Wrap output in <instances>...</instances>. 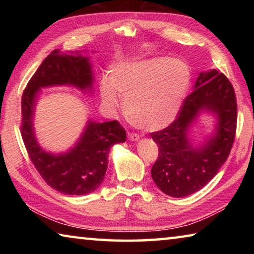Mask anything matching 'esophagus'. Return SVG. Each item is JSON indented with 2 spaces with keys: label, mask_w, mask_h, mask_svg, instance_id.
<instances>
[{
  "label": "esophagus",
  "mask_w": 254,
  "mask_h": 254,
  "mask_svg": "<svg viewBox=\"0 0 254 254\" xmlns=\"http://www.w3.org/2000/svg\"><path fill=\"white\" fill-rule=\"evenodd\" d=\"M128 140H131V141H137L140 139V136H139V134H135V133H128Z\"/></svg>",
  "instance_id": "esophagus-1"
}]
</instances>
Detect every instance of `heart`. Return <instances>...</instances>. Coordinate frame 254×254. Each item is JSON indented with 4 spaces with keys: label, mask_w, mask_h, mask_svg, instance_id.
I'll return each mask as SVG.
<instances>
[{
    "label": "heart",
    "mask_w": 254,
    "mask_h": 254,
    "mask_svg": "<svg viewBox=\"0 0 254 254\" xmlns=\"http://www.w3.org/2000/svg\"><path fill=\"white\" fill-rule=\"evenodd\" d=\"M190 69L182 60L154 57L111 68L100 84L102 101L109 106L124 100L127 119L135 127L157 131L177 117L190 85Z\"/></svg>",
    "instance_id": "1"
}]
</instances>
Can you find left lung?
<instances>
[{
	"label": "left lung",
	"mask_w": 254,
	"mask_h": 254,
	"mask_svg": "<svg viewBox=\"0 0 254 254\" xmlns=\"http://www.w3.org/2000/svg\"><path fill=\"white\" fill-rule=\"evenodd\" d=\"M236 110L233 86L225 75L217 69L201 71L177 119L168 127L151 133L159 148L151 176L161 191L180 198L199 190L217 175L234 142ZM201 113L213 114L217 124L203 144L194 146L189 133Z\"/></svg>",
	"instance_id": "obj_1"
}]
</instances>
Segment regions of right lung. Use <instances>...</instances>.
<instances>
[{"label": "right lung", "instance_id": "obj_1", "mask_svg": "<svg viewBox=\"0 0 254 254\" xmlns=\"http://www.w3.org/2000/svg\"><path fill=\"white\" fill-rule=\"evenodd\" d=\"M94 72L89 57L80 51L54 50L38 68L24 89L21 110V134L30 159L51 188L66 195H86L101 186L109 163L112 145L127 139L118 121L88 120L79 139L66 152L51 153L38 143L33 127L37 97L41 88L74 86L84 93L93 92Z\"/></svg>", "mask_w": 254, "mask_h": 254}]
</instances>
